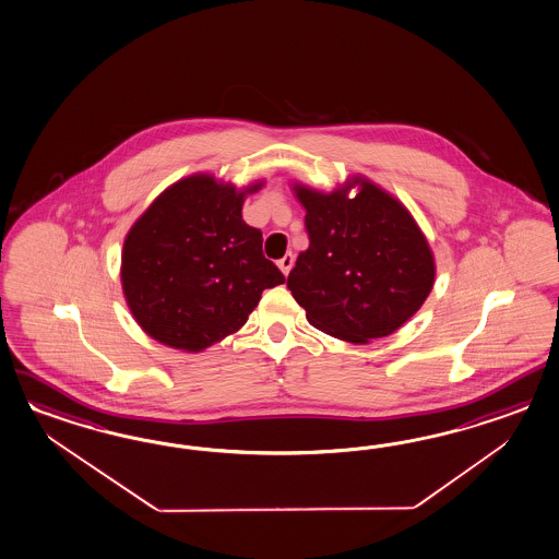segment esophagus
<instances>
[{
    "label": "esophagus",
    "instance_id": "1",
    "mask_svg": "<svg viewBox=\"0 0 559 559\" xmlns=\"http://www.w3.org/2000/svg\"><path fill=\"white\" fill-rule=\"evenodd\" d=\"M276 264H278V269L283 271V274L287 276L288 272H290V269H293V264H295V255L288 252V254L283 255V258L276 262Z\"/></svg>",
    "mask_w": 559,
    "mask_h": 559
}]
</instances>
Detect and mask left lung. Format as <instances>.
I'll list each match as a JSON object with an SVG mask.
<instances>
[{"instance_id":"8db88e82","label":"left lung","mask_w":559,"mask_h":559,"mask_svg":"<svg viewBox=\"0 0 559 559\" xmlns=\"http://www.w3.org/2000/svg\"><path fill=\"white\" fill-rule=\"evenodd\" d=\"M356 182L355 199L295 187L309 248L287 287L313 328L365 344L390 336L423 307L435 260L404 204L367 180Z\"/></svg>"}]
</instances>
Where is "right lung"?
<instances>
[{
	"label": "right lung",
	"instance_id": "right-lung-1",
	"mask_svg": "<svg viewBox=\"0 0 559 559\" xmlns=\"http://www.w3.org/2000/svg\"><path fill=\"white\" fill-rule=\"evenodd\" d=\"M241 204L236 188L190 176L133 225L122 250V290L152 338L199 353L248 322L264 288L285 283L264 258L262 231L241 219Z\"/></svg>",
	"mask_w": 559,
	"mask_h": 559
}]
</instances>
